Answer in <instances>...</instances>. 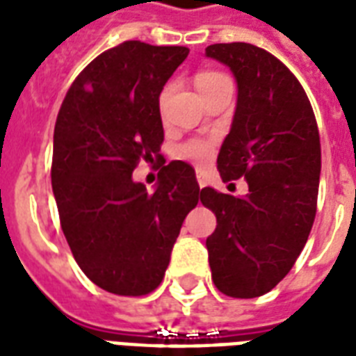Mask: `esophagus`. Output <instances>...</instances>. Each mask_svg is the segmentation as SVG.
<instances>
[{
    "label": "esophagus",
    "mask_w": 356,
    "mask_h": 356,
    "mask_svg": "<svg viewBox=\"0 0 356 356\" xmlns=\"http://www.w3.org/2000/svg\"><path fill=\"white\" fill-rule=\"evenodd\" d=\"M195 179H197V184H200V188L207 186V175L203 170H195Z\"/></svg>",
    "instance_id": "34e87169"
}]
</instances>
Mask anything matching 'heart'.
Wrapping results in <instances>:
<instances>
[{
    "instance_id": "b5f03b06",
    "label": "heart",
    "mask_w": 356,
    "mask_h": 356,
    "mask_svg": "<svg viewBox=\"0 0 356 356\" xmlns=\"http://www.w3.org/2000/svg\"><path fill=\"white\" fill-rule=\"evenodd\" d=\"M227 77L220 72H211V70H205V72H200L195 75V86L200 90L201 96H205L207 92L214 90L216 86L227 83ZM168 92L170 88H164V92L161 94V107L164 105L168 97ZM212 155H214V142L212 140H203V138H192L186 140L183 144H179L175 149H173V156L179 159V161L192 162V164H207L211 161Z\"/></svg>"
}]
</instances>
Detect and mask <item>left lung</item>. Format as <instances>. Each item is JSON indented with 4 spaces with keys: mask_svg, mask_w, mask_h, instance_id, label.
Segmentation results:
<instances>
[{
    "mask_svg": "<svg viewBox=\"0 0 356 356\" xmlns=\"http://www.w3.org/2000/svg\"><path fill=\"white\" fill-rule=\"evenodd\" d=\"M238 86L233 125L218 155L223 181L243 177V197L201 190L216 214L207 238L212 281L225 296L259 298L277 286L303 251L316 216L321 145L314 111L296 75L262 47L212 44Z\"/></svg>",
    "mask_w": 356,
    "mask_h": 356,
    "instance_id": "8db88e82",
    "label": "left lung"
}]
</instances>
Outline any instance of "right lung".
Wrapping results in <instances>:
<instances>
[{
	"label": "right lung",
	"instance_id": "obj_1",
	"mask_svg": "<svg viewBox=\"0 0 356 356\" xmlns=\"http://www.w3.org/2000/svg\"><path fill=\"white\" fill-rule=\"evenodd\" d=\"M188 47L127 40L97 55L70 86L53 134L51 186L75 262L116 296L161 284L184 218L200 201L194 168L162 166L151 194L140 161L161 159L159 96Z\"/></svg>",
	"mask_w": 356,
	"mask_h": 356
}]
</instances>
